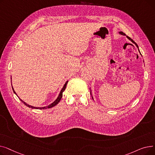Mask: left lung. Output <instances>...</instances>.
<instances>
[{"label":"left lung","instance_id":"obj_1","mask_svg":"<svg viewBox=\"0 0 155 155\" xmlns=\"http://www.w3.org/2000/svg\"><path fill=\"white\" fill-rule=\"evenodd\" d=\"M119 33L120 34V35H123V36H126V37H127V38L128 39H129L130 41H131L133 43H134L136 46V47L137 48V49H138V51H139V52H140V54L141 55V53H140V50H139V47H138V45L134 41L131 39V38H130L129 36H126V34L125 33H124L123 32H122V31H120V32H119ZM143 61H144V60H143ZM90 91H91V95H92V99L94 100V98H93V96H92V91H91V88H90Z\"/></svg>","mask_w":155,"mask_h":155}]
</instances>
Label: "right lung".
<instances>
[{
    "label": "right lung",
    "mask_w": 155,
    "mask_h": 155,
    "mask_svg": "<svg viewBox=\"0 0 155 155\" xmlns=\"http://www.w3.org/2000/svg\"><path fill=\"white\" fill-rule=\"evenodd\" d=\"M11 85H12V77L11 78ZM68 81L67 80L66 82H65V84H64V85H63V88H61V91H60V92L59 93V95H58V96L57 97V98L55 99V101H54V102H53L51 104H50V105H47V106H45V107H35V106H32V105H29L28 104H27V103H26L25 102H24L22 99H21L19 97V96L17 95V94L15 93V92L14 91V88H13V87H12V90H13V92H14V93L17 95L18 97H19V99L22 102V103H24V104H25L27 107H29V108H31V109H49V108H51V107H54V105H56V104H58V103H59V102L60 101V100H61V97H62V96H63V92H64V91L65 90V88H66V87H67V83H68Z\"/></svg>",
    "instance_id": "obj_1"
}]
</instances>
